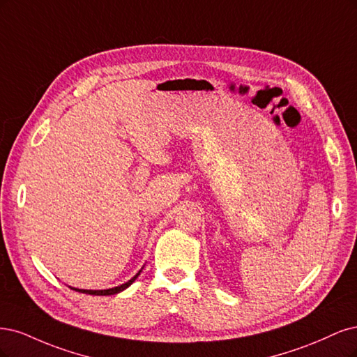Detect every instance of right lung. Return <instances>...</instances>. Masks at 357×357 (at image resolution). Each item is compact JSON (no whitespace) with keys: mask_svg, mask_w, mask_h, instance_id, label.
Listing matches in <instances>:
<instances>
[{"mask_svg":"<svg viewBox=\"0 0 357 357\" xmlns=\"http://www.w3.org/2000/svg\"><path fill=\"white\" fill-rule=\"evenodd\" d=\"M137 275H139V273H137L133 279H130L128 283H124V284H120V286H117V287H112V289H105V291H86V289H75L77 292H82V294H89V295H114V294H119V292H121V291H124L126 287H129L135 280H136V278Z\"/></svg>","mask_w":357,"mask_h":357,"instance_id":"obj_1","label":"right lung"}]
</instances>
